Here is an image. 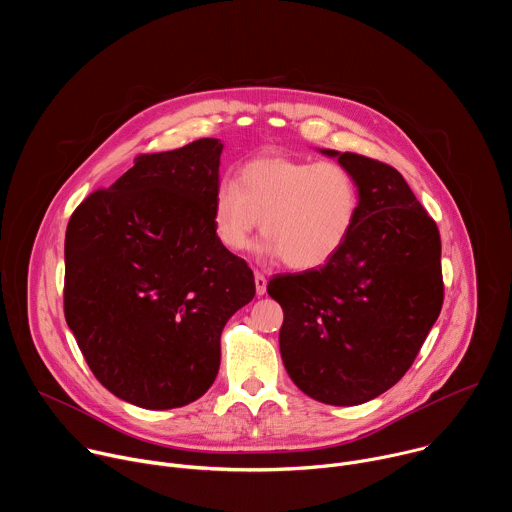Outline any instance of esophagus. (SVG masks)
<instances>
[{"label":"esophagus","mask_w":512,"mask_h":512,"mask_svg":"<svg viewBox=\"0 0 512 512\" xmlns=\"http://www.w3.org/2000/svg\"><path fill=\"white\" fill-rule=\"evenodd\" d=\"M255 289H257V296H263L267 291V279L259 271H255Z\"/></svg>","instance_id":"34e87169"}]
</instances>
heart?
I'll return each mask as SVG.
<instances>
[{"instance_id":"heart-1","label":"heart","mask_w":512,"mask_h":512,"mask_svg":"<svg viewBox=\"0 0 512 512\" xmlns=\"http://www.w3.org/2000/svg\"><path fill=\"white\" fill-rule=\"evenodd\" d=\"M360 184L340 162L261 156L223 180L212 198V229L229 251L249 247L261 227V251L291 269L326 265L352 235Z\"/></svg>"}]
</instances>
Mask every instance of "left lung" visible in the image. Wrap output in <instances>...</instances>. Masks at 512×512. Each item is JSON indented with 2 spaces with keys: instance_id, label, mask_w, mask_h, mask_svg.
I'll return each instance as SVG.
<instances>
[{
  "instance_id": "obj_1",
  "label": "left lung",
  "mask_w": 512,
  "mask_h": 512,
  "mask_svg": "<svg viewBox=\"0 0 512 512\" xmlns=\"http://www.w3.org/2000/svg\"><path fill=\"white\" fill-rule=\"evenodd\" d=\"M360 184L358 221L320 269L275 275L285 371L316 401L348 407L391 389L442 312V241L433 218L391 166L320 150Z\"/></svg>"
}]
</instances>
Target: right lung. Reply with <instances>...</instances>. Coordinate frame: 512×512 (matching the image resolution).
Returning <instances> with one entry per match:
<instances>
[{
  "label": "right lung",
  "mask_w": 512,
  "mask_h": 512,
  "mask_svg": "<svg viewBox=\"0 0 512 512\" xmlns=\"http://www.w3.org/2000/svg\"><path fill=\"white\" fill-rule=\"evenodd\" d=\"M223 143L143 154L72 212L64 318L97 381L143 409L184 407L221 367V334L253 271L212 229Z\"/></svg>",
  "instance_id": "right-lung-1"
}]
</instances>
